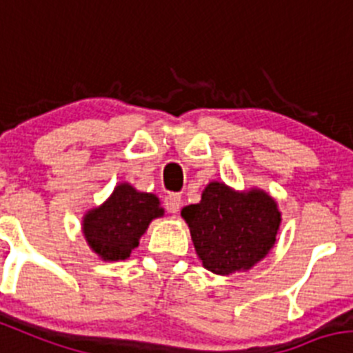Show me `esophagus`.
<instances>
[{
    "label": "esophagus",
    "instance_id": "34e87169",
    "mask_svg": "<svg viewBox=\"0 0 353 353\" xmlns=\"http://www.w3.org/2000/svg\"><path fill=\"white\" fill-rule=\"evenodd\" d=\"M164 206L170 213H179L180 206H182V196L180 194H168L164 198Z\"/></svg>",
    "mask_w": 353,
    "mask_h": 353
}]
</instances>
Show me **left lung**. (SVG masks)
<instances>
[{
  "label": "left lung",
  "instance_id": "obj_1",
  "mask_svg": "<svg viewBox=\"0 0 353 353\" xmlns=\"http://www.w3.org/2000/svg\"><path fill=\"white\" fill-rule=\"evenodd\" d=\"M199 261L215 274L248 271L276 243L282 213L263 189L236 190L224 182H210L201 201L183 206Z\"/></svg>",
  "mask_w": 353,
  "mask_h": 353
}]
</instances>
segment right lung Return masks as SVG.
I'll return each mask as SVG.
<instances>
[{
  "instance_id": "obj_1",
  "label": "right lung",
  "mask_w": 353,
  "mask_h": 353,
  "mask_svg": "<svg viewBox=\"0 0 353 353\" xmlns=\"http://www.w3.org/2000/svg\"><path fill=\"white\" fill-rule=\"evenodd\" d=\"M164 215L159 198L141 192L131 183L115 185L110 198L82 216V232L90 250L105 263L131 255L154 219Z\"/></svg>"
}]
</instances>
